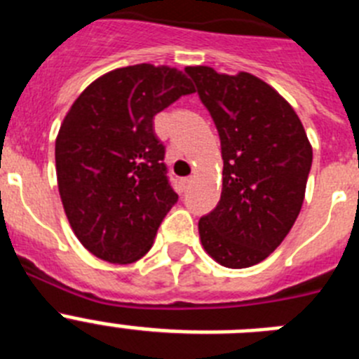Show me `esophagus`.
Segmentation results:
<instances>
[{
    "mask_svg": "<svg viewBox=\"0 0 359 359\" xmlns=\"http://www.w3.org/2000/svg\"><path fill=\"white\" fill-rule=\"evenodd\" d=\"M190 183H192V177H183V180H182V185H183V189H187V187H189Z\"/></svg>",
    "mask_w": 359,
    "mask_h": 359,
    "instance_id": "1",
    "label": "esophagus"
}]
</instances>
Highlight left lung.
<instances>
[{"instance_id":"8db88e82","label":"left lung","mask_w":359,"mask_h":359,"mask_svg":"<svg viewBox=\"0 0 359 359\" xmlns=\"http://www.w3.org/2000/svg\"><path fill=\"white\" fill-rule=\"evenodd\" d=\"M221 140L223 192L199 219L205 252L226 268L259 264L297 221L313 163L293 107L252 73L187 66Z\"/></svg>"}]
</instances>
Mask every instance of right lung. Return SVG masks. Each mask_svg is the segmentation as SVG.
<instances>
[{"label":"right lung","instance_id":"1","mask_svg":"<svg viewBox=\"0 0 359 359\" xmlns=\"http://www.w3.org/2000/svg\"><path fill=\"white\" fill-rule=\"evenodd\" d=\"M194 93L183 72L135 65L91 82L55 140L57 185L73 233L88 252L131 264L151 250L177 201L154 135V115Z\"/></svg>","mask_w":359,"mask_h":359}]
</instances>
